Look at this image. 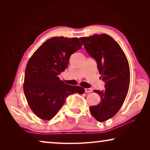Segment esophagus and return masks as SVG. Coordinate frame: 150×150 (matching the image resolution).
I'll return each mask as SVG.
<instances>
[{
  "label": "esophagus",
  "mask_w": 150,
  "mask_h": 150,
  "mask_svg": "<svg viewBox=\"0 0 150 150\" xmlns=\"http://www.w3.org/2000/svg\"><path fill=\"white\" fill-rule=\"evenodd\" d=\"M93 91L92 88H85V92L87 93H91Z\"/></svg>",
  "instance_id": "34e87169"
}]
</instances>
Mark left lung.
Returning <instances> with one entry per match:
<instances>
[{"label": "left lung", "instance_id": "left-lung-1", "mask_svg": "<svg viewBox=\"0 0 150 150\" xmlns=\"http://www.w3.org/2000/svg\"><path fill=\"white\" fill-rule=\"evenodd\" d=\"M85 50L95 59L105 89L95 90L100 102L90 107L91 115L98 122L113 117L125 100L130 85V73L128 59L120 45L110 35L94 34L80 38Z\"/></svg>", "mask_w": 150, "mask_h": 150}]
</instances>
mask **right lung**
Returning <instances> with one entry per match:
<instances>
[{
    "label": "right lung",
    "instance_id": "right-lung-1",
    "mask_svg": "<svg viewBox=\"0 0 150 150\" xmlns=\"http://www.w3.org/2000/svg\"><path fill=\"white\" fill-rule=\"evenodd\" d=\"M77 38L54 37L40 45L27 63L24 92L30 108L38 117L51 120L74 93L84 88L65 84L58 77L69 64L71 54L81 49Z\"/></svg>",
    "mask_w": 150,
    "mask_h": 150
}]
</instances>
